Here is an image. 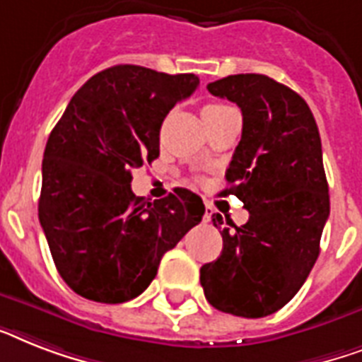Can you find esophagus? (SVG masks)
Returning a JSON list of instances; mask_svg holds the SVG:
<instances>
[{"mask_svg":"<svg viewBox=\"0 0 362 362\" xmlns=\"http://www.w3.org/2000/svg\"><path fill=\"white\" fill-rule=\"evenodd\" d=\"M211 214H214V206H211L210 202H206V204H204V217H202V219H204V223L210 221Z\"/></svg>","mask_w":362,"mask_h":362,"instance_id":"obj_1","label":"esophagus"}]
</instances>
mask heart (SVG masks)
<instances>
[{
    "label": "heart",
    "instance_id": "heart-1",
    "mask_svg": "<svg viewBox=\"0 0 362 362\" xmlns=\"http://www.w3.org/2000/svg\"><path fill=\"white\" fill-rule=\"evenodd\" d=\"M223 110H228V105L225 104H208L202 113H217V111H223Z\"/></svg>",
    "mask_w": 362,
    "mask_h": 362
}]
</instances>
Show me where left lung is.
Listing matches in <instances>:
<instances>
[{"instance_id": "left-lung-1", "label": "left lung", "mask_w": 362, "mask_h": 362, "mask_svg": "<svg viewBox=\"0 0 362 362\" xmlns=\"http://www.w3.org/2000/svg\"><path fill=\"white\" fill-rule=\"evenodd\" d=\"M208 90L242 110V139L225 175L230 187L221 195H236L249 221L236 227L211 216L223 251L201 267V284L217 310L262 318L299 292L320 255L329 217L320 132L307 102L267 76H227Z\"/></svg>"}]
</instances>
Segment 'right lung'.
I'll list each match as a JSON object with an SVG mask.
<instances>
[{
  "label": "right lung",
  "instance_id": "obj_1",
  "mask_svg": "<svg viewBox=\"0 0 362 362\" xmlns=\"http://www.w3.org/2000/svg\"><path fill=\"white\" fill-rule=\"evenodd\" d=\"M197 85L195 74L117 64L72 96L49 134L38 219L59 275L81 298H137L161 257L201 223L204 204L189 189L146 202L130 186L132 171L160 156L167 113Z\"/></svg>",
  "mask_w": 362,
  "mask_h": 362
}]
</instances>
